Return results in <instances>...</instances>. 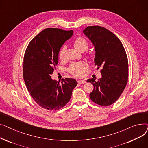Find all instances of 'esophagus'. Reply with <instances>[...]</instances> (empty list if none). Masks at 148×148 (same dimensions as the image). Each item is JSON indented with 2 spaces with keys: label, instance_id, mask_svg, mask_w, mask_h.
Masks as SVG:
<instances>
[{
  "label": "esophagus",
  "instance_id": "34e87169",
  "mask_svg": "<svg viewBox=\"0 0 148 148\" xmlns=\"http://www.w3.org/2000/svg\"><path fill=\"white\" fill-rule=\"evenodd\" d=\"M85 83H86V80H79L78 81V83L79 84H84Z\"/></svg>",
  "mask_w": 148,
  "mask_h": 148
}]
</instances>
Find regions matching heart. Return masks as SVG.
I'll return each mask as SVG.
<instances>
[{
  "label": "heart",
  "mask_w": 148,
  "mask_h": 148,
  "mask_svg": "<svg viewBox=\"0 0 148 148\" xmlns=\"http://www.w3.org/2000/svg\"><path fill=\"white\" fill-rule=\"evenodd\" d=\"M73 45L77 50L84 51L88 50L89 47V42L86 38L83 36L77 37L74 42ZM66 51V47L63 46L61 48L59 53V58L60 60H64L65 57V53ZM86 68V65L83 62H78V63L73 64L69 68V71L73 75L77 77H82L83 74L84 69Z\"/></svg>",
  "instance_id": "obj_1"
}]
</instances>
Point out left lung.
I'll use <instances>...</instances> for the list:
<instances>
[{"instance_id":"left-lung-1","label":"left lung","mask_w":148,"mask_h":148,"mask_svg":"<svg viewBox=\"0 0 148 148\" xmlns=\"http://www.w3.org/2000/svg\"><path fill=\"white\" fill-rule=\"evenodd\" d=\"M95 46V64L101 67V78L87 80L94 85L89 97L93 102L108 106L120 97L126 87L128 78V62L125 49L119 39L107 29L88 26L83 30Z\"/></svg>"}]
</instances>
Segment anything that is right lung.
I'll return each mask as SVG.
<instances>
[{
    "label": "right lung",
    "mask_w": 148,
    "mask_h": 148,
    "mask_svg": "<svg viewBox=\"0 0 148 148\" xmlns=\"http://www.w3.org/2000/svg\"><path fill=\"white\" fill-rule=\"evenodd\" d=\"M73 34V30L45 29L30 41L26 48L23 58V79L31 97L46 110L63 108L77 84L74 79H63L60 83L51 78L58 64L60 47Z\"/></svg>",
    "instance_id": "obj_1"
}]
</instances>
